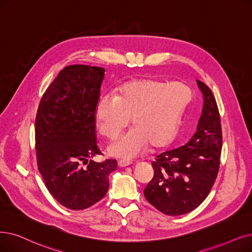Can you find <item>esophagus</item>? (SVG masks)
Returning <instances> with one entry per match:
<instances>
[{"mask_svg":"<svg viewBox=\"0 0 252 252\" xmlns=\"http://www.w3.org/2000/svg\"><path fill=\"white\" fill-rule=\"evenodd\" d=\"M130 163H132V160H128V159H120V160H118V166L122 167V168L127 167V166L130 165Z\"/></svg>","mask_w":252,"mask_h":252,"instance_id":"34e87169","label":"esophagus"}]
</instances>
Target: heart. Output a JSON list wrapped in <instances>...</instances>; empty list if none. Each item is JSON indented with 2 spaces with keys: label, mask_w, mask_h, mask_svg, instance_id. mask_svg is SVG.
I'll return each instance as SVG.
<instances>
[{
  "label": "heart",
  "mask_w": 252,
  "mask_h": 252,
  "mask_svg": "<svg viewBox=\"0 0 252 252\" xmlns=\"http://www.w3.org/2000/svg\"><path fill=\"white\" fill-rule=\"evenodd\" d=\"M189 99V87L180 82L133 81L125 85L116 96H101L95 107L96 127L103 136L114 140L130 118L134 127L108 150L117 158H134L148 144L151 148H159L169 143L177 132Z\"/></svg>",
  "instance_id": "b5f03b06"
}]
</instances>
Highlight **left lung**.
Here are the masks:
<instances>
[{
	"label": "left lung",
	"instance_id": "obj_1",
	"mask_svg": "<svg viewBox=\"0 0 252 252\" xmlns=\"http://www.w3.org/2000/svg\"><path fill=\"white\" fill-rule=\"evenodd\" d=\"M204 106L194 134L183 146L160 153L151 162L155 175L144 189L146 200L163 214H187L207 198L220 165L222 130L215 97L198 80Z\"/></svg>",
	"mask_w": 252,
	"mask_h": 252
}]
</instances>
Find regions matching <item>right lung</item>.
Listing matches in <instances>:
<instances>
[{
  "mask_svg": "<svg viewBox=\"0 0 252 252\" xmlns=\"http://www.w3.org/2000/svg\"><path fill=\"white\" fill-rule=\"evenodd\" d=\"M105 70L86 64L63 68L42 95L35 122L37 165L52 196L72 210L102 200L116 159L95 162V107Z\"/></svg>",
  "mask_w": 252,
  "mask_h": 252,
  "instance_id": "1",
  "label": "right lung"
}]
</instances>
